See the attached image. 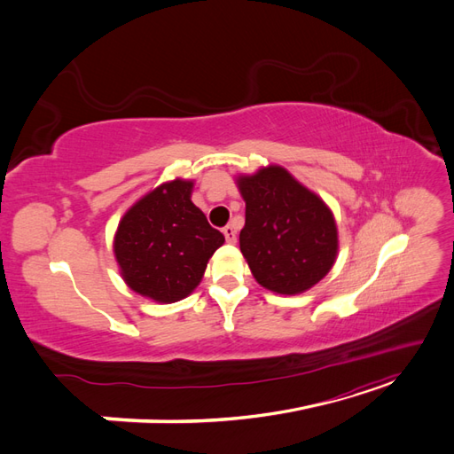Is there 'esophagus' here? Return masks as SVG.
<instances>
[{"mask_svg": "<svg viewBox=\"0 0 454 454\" xmlns=\"http://www.w3.org/2000/svg\"><path fill=\"white\" fill-rule=\"evenodd\" d=\"M223 235H225V240L229 244H235L237 242V231H235V227H232V225L223 227Z\"/></svg>", "mask_w": 454, "mask_h": 454, "instance_id": "obj_1", "label": "esophagus"}]
</instances>
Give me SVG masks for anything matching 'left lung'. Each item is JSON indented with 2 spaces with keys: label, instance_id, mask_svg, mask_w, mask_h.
<instances>
[{
  "label": "left lung",
  "instance_id": "8db88e82",
  "mask_svg": "<svg viewBox=\"0 0 454 454\" xmlns=\"http://www.w3.org/2000/svg\"><path fill=\"white\" fill-rule=\"evenodd\" d=\"M246 202L240 252L254 278L280 295L303 294L333 267L339 239L332 210L282 167L239 176Z\"/></svg>",
  "mask_w": 454,
  "mask_h": 454
}]
</instances>
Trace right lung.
<instances>
[{"mask_svg":"<svg viewBox=\"0 0 454 454\" xmlns=\"http://www.w3.org/2000/svg\"><path fill=\"white\" fill-rule=\"evenodd\" d=\"M193 182L159 185L122 215L114 252L130 290L176 303L202 280L208 259L225 242L191 202Z\"/></svg>","mask_w":454,"mask_h":454,"instance_id":"1","label":"right lung"}]
</instances>
